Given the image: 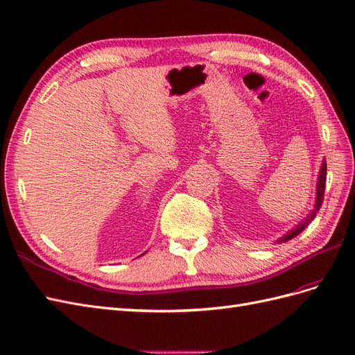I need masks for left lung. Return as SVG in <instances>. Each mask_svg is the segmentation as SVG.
<instances>
[{"label":"left lung","mask_w":355,"mask_h":355,"mask_svg":"<svg viewBox=\"0 0 355 355\" xmlns=\"http://www.w3.org/2000/svg\"><path fill=\"white\" fill-rule=\"evenodd\" d=\"M326 174H327V165H326V160L322 159L321 162V166H320V172H318V178H317V189H315V205H313V208L311 209L309 214L306 216V218H303L300 223H297V225L293 227L291 230H288L286 235H282L279 239H277L278 244H281V242H287L293 238H296L299 234H302L303 230H305V227L309 225V223L315 218L317 212L320 211L321 208V204L324 200V189H326Z\"/></svg>","instance_id":"8db88e82"}]
</instances>
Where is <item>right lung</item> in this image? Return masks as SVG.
<instances>
[{"mask_svg":"<svg viewBox=\"0 0 355 355\" xmlns=\"http://www.w3.org/2000/svg\"><path fill=\"white\" fill-rule=\"evenodd\" d=\"M141 256H143V254H141Z\"/></svg>","mask_w":355,"mask_h":355,"instance_id":"1","label":"right lung"}]
</instances>
